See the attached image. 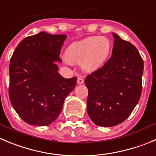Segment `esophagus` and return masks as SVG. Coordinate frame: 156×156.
I'll list each match as a JSON object with an SVG mask.
<instances>
[{"label":"esophagus","instance_id":"esophagus-1","mask_svg":"<svg viewBox=\"0 0 156 156\" xmlns=\"http://www.w3.org/2000/svg\"><path fill=\"white\" fill-rule=\"evenodd\" d=\"M77 82H78V85H82L83 83H84V79H83L81 77H79V78H78V81H77Z\"/></svg>","mask_w":156,"mask_h":156}]
</instances>
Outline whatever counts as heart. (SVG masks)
<instances>
[{"instance_id":"1","label":"heart","mask_w":156,"mask_h":156,"mask_svg":"<svg viewBox=\"0 0 156 156\" xmlns=\"http://www.w3.org/2000/svg\"><path fill=\"white\" fill-rule=\"evenodd\" d=\"M111 42L107 37L90 36L70 44L65 51V62L80 64L85 72L99 69L108 60Z\"/></svg>"}]
</instances>
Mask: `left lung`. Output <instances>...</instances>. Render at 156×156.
I'll use <instances>...</instances> for the list:
<instances>
[{
    "mask_svg": "<svg viewBox=\"0 0 156 156\" xmlns=\"http://www.w3.org/2000/svg\"><path fill=\"white\" fill-rule=\"evenodd\" d=\"M109 60L85 80L87 111L94 124L112 127L124 122L142 94L144 63L137 48L116 33Z\"/></svg>",
    "mask_w": 156,
    "mask_h": 156,
    "instance_id": "left-lung-1",
    "label": "left lung"
}]
</instances>
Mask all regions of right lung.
I'll list each match as a JSON object with an SVG mask.
<instances>
[{
	"mask_svg": "<svg viewBox=\"0 0 156 156\" xmlns=\"http://www.w3.org/2000/svg\"><path fill=\"white\" fill-rule=\"evenodd\" d=\"M65 34L41 31L25 37L10 61L9 98L18 115L27 124L46 126L62 112L77 78H63L58 62Z\"/></svg>",
	"mask_w": 156,
	"mask_h": 156,
	"instance_id": "obj_1",
	"label": "right lung"
}]
</instances>
